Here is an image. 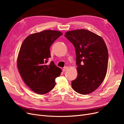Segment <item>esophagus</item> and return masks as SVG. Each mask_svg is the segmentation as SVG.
<instances>
[{"instance_id":"esophagus-1","label":"esophagus","mask_w":124,"mask_h":124,"mask_svg":"<svg viewBox=\"0 0 124 124\" xmlns=\"http://www.w3.org/2000/svg\"><path fill=\"white\" fill-rule=\"evenodd\" d=\"M68 67H63V69H62V71H63V72H65V71H67V70H68Z\"/></svg>"}]
</instances>
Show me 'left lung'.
Returning a JSON list of instances; mask_svg holds the SVG:
<instances>
[{
    "instance_id": "obj_1",
    "label": "left lung",
    "mask_w": 124,
    "mask_h": 124,
    "mask_svg": "<svg viewBox=\"0 0 124 124\" xmlns=\"http://www.w3.org/2000/svg\"><path fill=\"white\" fill-rule=\"evenodd\" d=\"M65 37L72 43L76 53L78 76L71 82L74 91L82 95L92 93L106 77L108 51L101 37L86 29L67 31Z\"/></svg>"
}]
</instances>
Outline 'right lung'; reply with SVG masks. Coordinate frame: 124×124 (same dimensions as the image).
<instances>
[{"mask_svg": "<svg viewBox=\"0 0 124 124\" xmlns=\"http://www.w3.org/2000/svg\"><path fill=\"white\" fill-rule=\"evenodd\" d=\"M62 33L46 30L28 36L22 43L18 53L17 65L25 83L32 91L43 95L55 86V78L62 69L53 62L47 63L51 57V45Z\"/></svg>", "mask_w": 124, "mask_h": 124, "instance_id": "1", "label": "right lung"}]
</instances>
